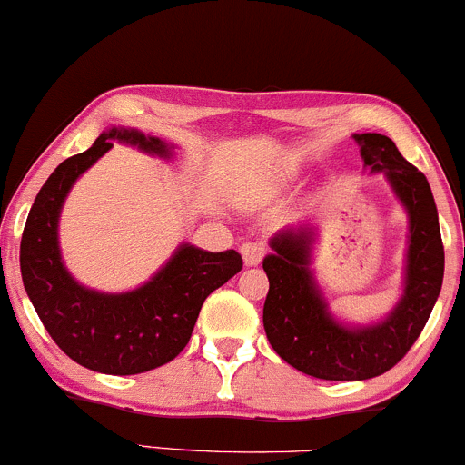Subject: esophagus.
<instances>
[{"instance_id": "esophagus-1", "label": "esophagus", "mask_w": 465, "mask_h": 465, "mask_svg": "<svg viewBox=\"0 0 465 465\" xmlns=\"http://www.w3.org/2000/svg\"><path fill=\"white\" fill-rule=\"evenodd\" d=\"M240 253H242V260L247 266H258L264 258V244L262 242H244L240 247Z\"/></svg>"}]
</instances>
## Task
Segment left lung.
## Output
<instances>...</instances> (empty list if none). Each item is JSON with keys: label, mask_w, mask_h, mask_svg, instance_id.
<instances>
[{"label": "left lung", "mask_w": 465, "mask_h": 465, "mask_svg": "<svg viewBox=\"0 0 465 465\" xmlns=\"http://www.w3.org/2000/svg\"><path fill=\"white\" fill-rule=\"evenodd\" d=\"M370 174L385 173L387 183L407 212L402 295L385 317L373 323L341 322L330 311L314 277L312 247L317 227L302 223L269 240L264 258L269 295L264 330L271 348L288 365L323 381H367L391 370L415 343L444 280V244L429 181L381 133H354Z\"/></svg>", "instance_id": "8db88e82"}]
</instances>
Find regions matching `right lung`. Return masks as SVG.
<instances>
[{
	"label": "right lung",
	"mask_w": 465,
	"mask_h": 465,
	"mask_svg": "<svg viewBox=\"0 0 465 465\" xmlns=\"http://www.w3.org/2000/svg\"><path fill=\"white\" fill-rule=\"evenodd\" d=\"M114 142L162 159L177 148L129 126L100 133L89 151L65 159L39 190L21 236L19 262L25 292L58 348L92 371L131 376L165 365L188 345L203 302L242 269V258L233 249L214 253L181 242L133 291L103 292L80 284L63 262L58 221L69 190Z\"/></svg>",
	"instance_id": "1"
}]
</instances>
